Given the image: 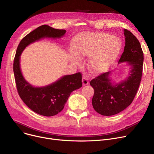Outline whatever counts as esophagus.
Instances as JSON below:
<instances>
[{"label":"esophagus","mask_w":154,"mask_h":154,"mask_svg":"<svg viewBox=\"0 0 154 154\" xmlns=\"http://www.w3.org/2000/svg\"><path fill=\"white\" fill-rule=\"evenodd\" d=\"M88 84V80L87 79V77H83L82 78V85L84 86V85H86Z\"/></svg>","instance_id":"1"}]
</instances>
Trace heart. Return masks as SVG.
<instances>
[{"label": "heart", "mask_w": 154, "mask_h": 154, "mask_svg": "<svg viewBox=\"0 0 154 154\" xmlns=\"http://www.w3.org/2000/svg\"><path fill=\"white\" fill-rule=\"evenodd\" d=\"M122 47V42L116 36L105 32H87L73 41V54L79 59L90 58L88 66L95 73L107 70L114 62ZM78 63L76 58H73Z\"/></svg>", "instance_id": "1"}]
</instances>
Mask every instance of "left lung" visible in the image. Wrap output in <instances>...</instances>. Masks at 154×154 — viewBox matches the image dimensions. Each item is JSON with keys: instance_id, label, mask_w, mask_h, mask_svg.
<instances>
[{"instance_id": "1", "label": "left lung", "mask_w": 154, "mask_h": 154, "mask_svg": "<svg viewBox=\"0 0 154 154\" xmlns=\"http://www.w3.org/2000/svg\"><path fill=\"white\" fill-rule=\"evenodd\" d=\"M124 31L125 45L119 63L128 62L131 69L128 77L122 82L113 84L110 77L112 72L109 71L90 82L94 89L92 106L102 116L116 115L130 106L140 84L143 62L142 47L131 32L127 29Z\"/></svg>"}]
</instances>
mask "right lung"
Here are the masks:
<instances>
[{"instance_id":"obj_1","label":"right lung","mask_w":154,"mask_h":154,"mask_svg":"<svg viewBox=\"0 0 154 154\" xmlns=\"http://www.w3.org/2000/svg\"><path fill=\"white\" fill-rule=\"evenodd\" d=\"M63 29L43 25L32 31L20 42L14 60L13 69L18 94L23 102L37 114L51 117L61 112L72 92L82 86V74L65 75L57 81L42 87H35L23 78L20 67V56L27 45L45 37L60 38L66 34Z\"/></svg>"}]
</instances>
